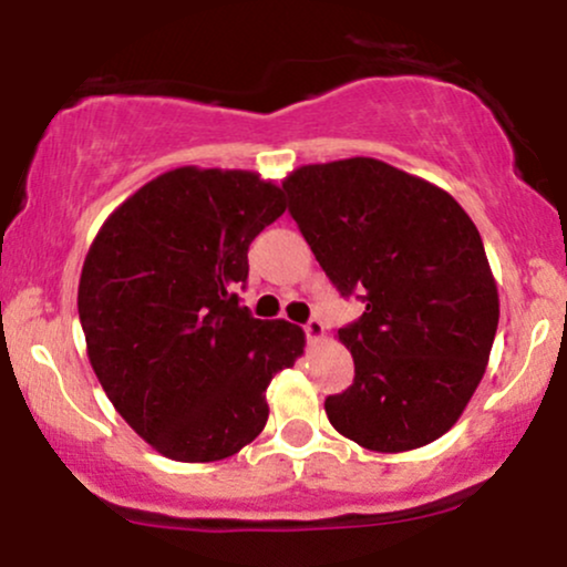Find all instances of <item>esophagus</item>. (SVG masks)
Listing matches in <instances>:
<instances>
[{"mask_svg":"<svg viewBox=\"0 0 567 567\" xmlns=\"http://www.w3.org/2000/svg\"><path fill=\"white\" fill-rule=\"evenodd\" d=\"M303 333H306V338H309L311 343L320 341V338L324 336V324L320 320H309V322L303 324Z\"/></svg>","mask_w":567,"mask_h":567,"instance_id":"obj_1","label":"esophagus"}]
</instances>
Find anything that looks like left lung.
I'll return each instance as SVG.
<instances>
[{
    "label": "left lung",
    "mask_w": 567,
    "mask_h": 567,
    "mask_svg": "<svg viewBox=\"0 0 567 567\" xmlns=\"http://www.w3.org/2000/svg\"><path fill=\"white\" fill-rule=\"evenodd\" d=\"M282 188L330 282L365 303L338 330L354 381L324 400L330 424L379 453L442 437L483 381L498 328L477 226L447 192L370 157L303 165Z\"/></svg>",
    "instance_id": "8db88e82"
}]
</instances>
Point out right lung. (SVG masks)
<instances>
[{
	"instance_id": "right-lung-1",
	"label": "right lung",
	"mask_w": 567,
	"mask_h": 567,
	"mask_svg": "<svg viewBox=\"0 0 567 567\" xmlns=\"http://www.w3.org/2000/svg\"><path fill=\"white\" fill-rule=\"evenodd\" d=\"M285 213L247 171L178 167L106 218L80 277L87 357L116 413L154 451L205 464L239 453L269 419L266 386L303 330L239 303L247 250Z\"/></svg>"
}]
</instances>
